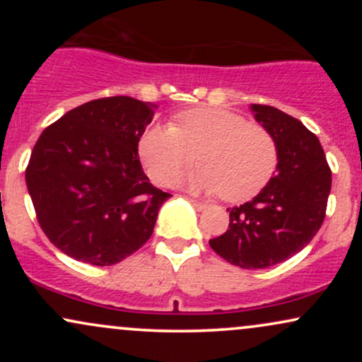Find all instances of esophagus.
Returning <instances> with one entry per match:
<instances>
[{"label": "esophagus", "mask_w": 362, "mask_h": 362, "mask_svg": "<svg viewBox=\"0 0 362 362\" xmlns=\"http://www.w3.org/2000/svg\"><path fill=\"white\" fill-rule=\"evenodd\" d=\"M190 204H192L195 209L197 211H204L206 207H207V204L206 202H201V201H195V199H190Z\"/></svg>", "instance_id": "obj_1"}]
</instances>
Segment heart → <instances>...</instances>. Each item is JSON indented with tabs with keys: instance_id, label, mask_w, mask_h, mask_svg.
Instances as JSON below:
<instances>
[{
	"instance_id": "b5f03b06",
	"label": "heart",
	"mask_w": 362,
	"mask_h": 362,
	"mask_svg": "<svg viewBox=\"0 0 362 362\" xmlns=\"http://www.w3.org/2000/svg\"><path fill=\"white\" fill-rule=\"evenodd\" d=\"M139 155L148 175L160 185H168L197 155L202 167L178 184L194 192H221L233 202L259 194L277 167L271 132L218 107L185 110L175 124H153L141 136Z\"/></svg>"
}]
</instances>
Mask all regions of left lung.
<instances>
[{"mask_svg": "<svg viewBox=\"0 0 362 362\" xmlns=\"http://www.w3.org/2000/svg\"><path fill=\"white\" fill-rule=\"evenodd\" d=\"M253 119L277 144L276 175L252 201L230 211L226 233L211 248L242 269H265L288 260L311 242L325 219L332 172L313 132L271 105L252 103Z\"/></svg>", "mask_w": 362, "mask_h": 362, "instance_id": "obj_1", "label": "left lung"}]
</instances>
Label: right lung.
Returning a JSON list of instances; mask_svg holds the SVG:
<instances>
[{
    "mask_svg": "<svg viewBox=\"0 0 362 362\" xmlns=\"http://www.w3.org/2000/svg\"><path fill=\"white\" fill-rule=\"evenodd\" d=\"M156 109L98 98L66 112L35 143L28 194L45 236L71 259L114 265L151 236L170 194L144 175L138 144Z\"/></svg>",
    "mask_w": 362,
    "mask_h": 362,
    "instance_id": "obj_1",
    "label": "right lung"
}]
</instances>
